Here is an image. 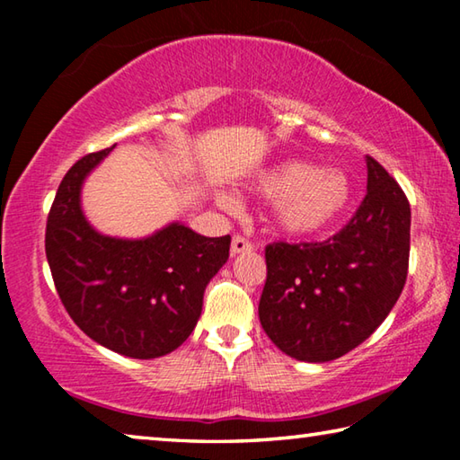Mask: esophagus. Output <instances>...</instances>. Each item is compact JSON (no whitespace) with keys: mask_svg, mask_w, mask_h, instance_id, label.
<instances>
[{"mask_svg":"<svg viewBox=\"0 0 460 460\" xmlns=\"http://www.w3.org/2000/svg\"><path fill=\"white\" fill-rule=\"evenodd\" d=\"M253 249V243L249 239H245L243 235H233V241H231V253H247L252 252Z\"/></svg>","mask_w":460,"mask_h":460,"instance_id":"esophagus-1","label":"esophagus"}]
</instances>
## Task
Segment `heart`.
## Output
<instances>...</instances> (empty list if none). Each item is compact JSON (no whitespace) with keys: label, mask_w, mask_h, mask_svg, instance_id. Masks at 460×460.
<instances>
[{"label":"heart","mask_w":460,"mask_h":460,"mask_svg":"<svg viewBox=\"0 0 460 460\" xmlns=\"http://www.w3.org/2000/svg\"><path fill=\"white\" fill-rule=\"evenodd\" d=\"M252 189L266 199H276L274 219L290 235H316L337 223L351 205L353 186L334 168H314L308 162L284 160L263 168ZM233 207L229 197L219 199Z\"/></svg>","instance_id":"heart-1"}]
</instances>
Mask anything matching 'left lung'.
Instances as JSON below:
<instances>
[{
  "label": "left lung",
  "mask_w": 460,
  "mask_h": 460,
  "mask_svg": "<svg viewBox=\"0 0 460 460\" xmlns=\"http://www.w3.org/2000/svg\"><path fill=\"white\" fill-rule=\"evenodd\" d=\"M410 202L367 155V194L339 233L316 243L266 247L260 323L298 361L339 359L371 337L408 278Z\"/></svg>",
  "instance_id": "1"
}]
</instances>
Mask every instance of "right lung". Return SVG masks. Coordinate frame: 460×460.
<instances>
[{
  "label": "right lung",
  "mask_w": 460,
  "mask_h": 460,
  "mask_svg": "<svg viewBox=\"0 0 460 460\" xmlns=\"http://www.w3.org/2000/svg\"><path fill=\"white\" fill-rule=\"evenodd\" d=\"M111 150L83 155L62 178L46 221V260L60 302L87 337L155 359L194 331L231 237H202L181 223L136 241L101 235L81 211V184Z\"/></svg>",
  "instance_id": "right-lung-1"
}]
</instances>
